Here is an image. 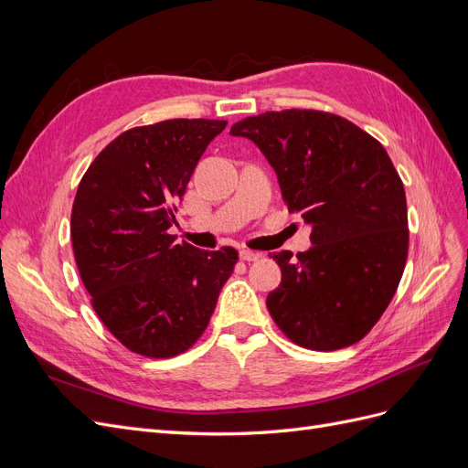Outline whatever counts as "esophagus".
Listing matches in <instances>:
<instances>
[{"label": "esophagus", "instance_id": "1", "mask_svg": "<svg viewBox=\"0 0 468 468\" xmlns=\"http://www.w3.org/2000/svg\"><path fill=\"white\" fill-rule=\"evenodd\" d=\"M239 258H242L244 261H260V253L258 251H251V250H242V251H239Z\"/></svg>", "mask_w": 468, "mask_h": 468}]
</instances>
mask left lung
<instances>
[{
  "instance_id": "left-lung-1",
  "label": "left lung",
  "mask_w": 468,
  "mask_h": 468,
  "mask_svg": "<svg viewBox=\"0 0 468 468\" xmlns=\"http://www.w3.org/2000/svg\"><path fill=\"white\" fill-rule=\"evenodd\" d=\"M275 169L282 201L313 226L308 251L271 253L281 285L267 308L291 342L314 351L357 344L385 313L408 258L402 179L377 138L314 109L238 121Z\"/></svg>"
}]
</instances>
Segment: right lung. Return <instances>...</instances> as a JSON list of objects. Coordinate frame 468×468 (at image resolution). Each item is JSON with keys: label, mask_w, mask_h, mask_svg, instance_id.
I'll return each instance as SVG.
<instances>
[{"label": "right lung", "mask_w": 468, "mask_h": 468, "mask_svg": "<svg viewBox=\"0 0 468 468\" xmlns=\"http://www.w3.org/2000/svg\"><path fill=\"white\" fill-rule=\"evenodd\" d=\"M226 121L172 119L119 134L83 174L72 248L91 306L138 356L167 359L207 330L238 251L176 244L169 229L197 162Z\"/></svg>", "instance_id": "right-lung-1"}]
</instances>
